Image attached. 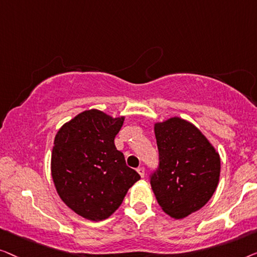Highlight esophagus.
Listing matches in <instances>:
<instances>
[{"mask_svg":"<svg viewBox=\"0 0 257 257\" xmlns=\"http://www.w3.org/2000/svg\"><path fill=\"white\" fill-rule=\"evenodd\" d=\"M136 171L139 172V175L143 178V177H144V173H146V170H144V168H142V166H140V168H137Z\"/></svg>","mask_w":257,"mask_h":257,"instance_id":"34e87169","label":"esophagus"}]
</instances>
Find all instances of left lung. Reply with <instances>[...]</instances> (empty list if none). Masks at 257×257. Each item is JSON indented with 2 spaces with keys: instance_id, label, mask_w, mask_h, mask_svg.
<instances>
[{
  "instance_id": "obj_1",
  "label": "left lung",
  "mask_w": 257,
  "mask_h": 257,
  "mask_svg": "<svg viewBox=\"0 0 257 257\" xmlns=\"http://www.w3.org/2000/svg\"><path fill=\"white\" fill-rule=\"evenodd\" d=\"M160 169L150 185L161 208L173 219L189 216L207 204L220 178V155L190 121L172 116L155 122Z\"/></svg>"
}]
</instances>
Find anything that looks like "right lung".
Returning a JSON list of instances; mask_svg holds the SVG:
<instances>
[{
  "label": "right lung",
  "instance_id": "obj_1",
  "mask_svg": "<svg viewBox=\"0 0 257 257\" xmlns=\"http://www.w3.org/2000/svg\"><path fill=\"white\" fill-rule=\"evenodd\" d=\"M124 116L88 109L58 130L51 154V176L58 196L74 213L91 221L109 218L128 190L141 179L125 164L114 139Z\"/></svg>",
  "mask_w": 257,
  "mask_h": 257
}]
</instances>
